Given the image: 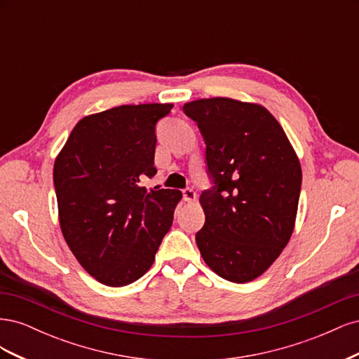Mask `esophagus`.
I'll list each match as a JSON object with an SVG mask.
<instances>
[{"label":"esophagus","mask_w":359,"mask_h":359,"mask_svg":"<svg viewBox=\"0 0 359 359\" xmlns=\"http://www.w3.org/2000/svg\"><path fill=\"white\" fill-rule=\"evenodd\" d=\"M182 198L186 202H194V201H196V193H194L193 189H184L182 190Z\"/></svg>","instance_id":"1"}]
</instances>
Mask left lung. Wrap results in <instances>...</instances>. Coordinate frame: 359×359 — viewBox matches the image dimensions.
I'll list each match as a JSON object with an SVG mask.
<instances>
[{"label":"left lung","instance_id":"obj_1","mask_svg":"<svg viewBox=\"0 0 359 359\" xmlns=\"http://www.w3.org/2000/svg\"><path fill=\"white\" fill-rule=\"evenodd\" d=\"M205 140L212 181L201 194V255L215 274L252 281L273 265L295 226L302 173L277 119L264 106L226 97L182 106Z\"/></svg>","mask_w":359,"mask_h":359}]
</instances>
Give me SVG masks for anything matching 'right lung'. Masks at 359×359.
<instances>
[{
    "mask_svg": "<svg viewBox=\"0 0 359 359\" xmlns=\"http://www.w3.org/2000/svg\"><path fill=\"white\" fill-rule=\"evenodd\" d=\"M173 104H124L85 116L53 165L61 231L83 269L121 287L153 265L180 190L140 187L154 177L156 126Z\"/></svg>",
    "mask_w": 359,
    "mask_h": 359,
    "instance_id": "obj_1",
    "label": "right lung"
}]
</instances>
